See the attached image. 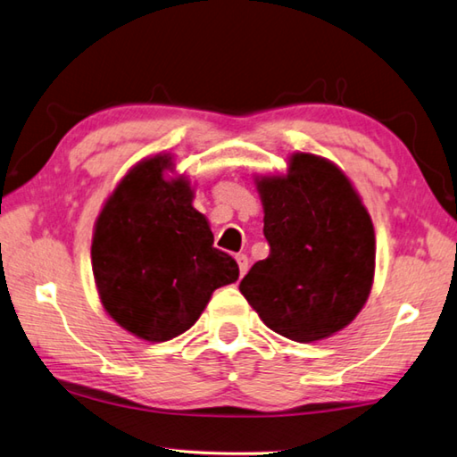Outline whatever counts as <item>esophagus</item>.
<instances>
[{
    "instance_id": "esophagus-1",
    "label": "esophagus",
    "mask_w": 457,
    "mask_h": 457,
    "mask_svg": "<svg viewBox=\"0 0 457 457\" xmlns=\"http://www.w3.org/2000/svg\"><path fill=\"white\" fill-rule=\"evenodd\" d=\"M236 262H237V265H239V276H245V271H247V265H250V262H247V255L245 253H237L236 255Z\"/></svg>"
}]
</instances>
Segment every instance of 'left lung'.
<instances>
[{
	"label": "left lung",
	"mask_w": 457,
	"mask_h": 457,
	"mask_svg": "<svg viewBox=\"0 0 457 457\" xmlns=\"http://www.w3.org/2000/svg\"><path fill=\"white\" fill-rule=\"evenodd\" d=\"M270 255L239 284L276 334L312 344L342 331L366 305L376 234L358 189L334 162L292 154L287 173L255 176Z\"/></svg>",
	"instance_id": "left-lung-1"
}]
</instances>
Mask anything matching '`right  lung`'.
I'll list each match as a JSON object with an SVG mask.
<instances>
[{"mask_svg":"<svg viewBox=\"0 0 457 457\" xmlns=\"http://www.w3.org/2000/svg\"><path fill=\"white\" fill-rule=\"evenodd\" d=\"M171 154L136 163L99 212L91 239L99 300L107 315L145 342H168L200 320L215 289L239 278L213 247L210 221L192 205L187 176Z\"/></svg>","mask_w":457,"mask_h":457,"instance_id":"1","label":"right lung"}]
</instances>
